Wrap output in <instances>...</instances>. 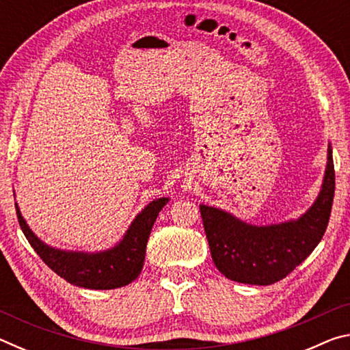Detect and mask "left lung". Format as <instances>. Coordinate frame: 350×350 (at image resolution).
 Returning <instances> with one entry per match:
<instances>
[{
	"label": "left lung",
	"mask_w": 350,
	"mask_h": 350,
	"mask_svg": "<svg viewBox=\"0 0 350 350\" xmlns=\"http://www.w3.org/2000/svg\"><path fill=\"white\" fill-rule=\"evenodd\" d=\"M335 194L332 146L318 198L293 221L252 225L215 206L200 205L213 262L228 280L270 286L286 278L315 250L327 228Z\"/></svg>",
	"instance_id": "1"
}]
</instances>
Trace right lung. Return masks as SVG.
Returning <instances> with one entry per match:
<instances>
[{"label": "right lung", "mask_w": 350, "mask_h": 350, "mask_svg": "<svg viewBox=\"0 0 350 350\" xmlns=\"http://www.w3.org/2000/svg\"><path fill=\"white\" fill-rule=\"evenodd\" d=\"M168 200V198H161L148 204L135 216L117 245L97 253L58 250L44 244L29 228L16 204L15 208L23 233L47 267L77 287L111 290L128 286L140 275L152 225Z\"/></svg>", "instance_id": "obj_1"}]
</instances>
